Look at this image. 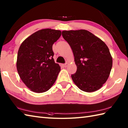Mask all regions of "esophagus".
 Listing matches in <instances>:
<instances>
[{"label":"esophagus","mask_w":128,"mask_h":128,"mask_svg":"<svg viewBox=\"0 0 128 128\" xmlns=\"http://www.w3.org/2000/svg\"><path fill=\"white\" fill-rule=\"evenodd\" d=\"M68 66V62H66V63H65L63 64V66L64 68H66Z\"/></svg>","instance_id":"esophagus-1"}]
</instances>
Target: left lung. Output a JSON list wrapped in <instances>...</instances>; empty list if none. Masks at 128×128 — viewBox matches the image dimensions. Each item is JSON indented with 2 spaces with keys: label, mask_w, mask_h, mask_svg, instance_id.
<instances>
[{
  "label": "left lung",
  "mask_w": 128,
  "mask_h": 128,
  "mask_svg": "<svg viewBox=\"0 0 128 128\" xmlns=\"http://www.w3.org/2000/svg\"><path fill=\"white\" fill-rule=\"evenodd\" d=\"M62 36L72 48L77 66L72 75L74 82L83 91L98 90L107 80L112 67L107 45L85 30L63 31Z\"/></svg>",
  "instance_id": "1"
}]
</instances>
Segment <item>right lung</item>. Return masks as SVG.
Listing matches in <instances>:
<instances>
[{"label": "right lung", "instance_id": "obj_1", "mask_svg": "<svg viewBox=\"0 0 128 128\" xmlns=\"http://www.w3.org/2000/svg\"><path fill=\"white\" fill-rule=\"evenodd\" d=\"M61 34L59 30H40L27 38L19 48L18 74L32 91L44 92L55 82L60 67L54 62L52 46Z\"/></svg>", "mask_w": 128, "mask_h": 128}]
</instances>
